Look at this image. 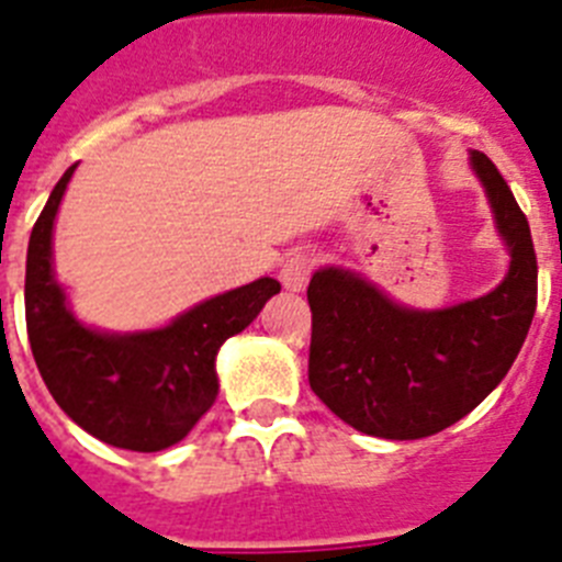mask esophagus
I'll return each mask as SVG.
<instances>
[{"label": "esophagus", "mask_w": 562, "mask_h": 562, "mask_svg": "<svg viewBox=\"0 0 562 562\" xmlns=\"http://www.w3.org/2000/svg\"><path fill=\"white\" fill-rule=\"evenodd\" d=\"M314 262L316 257L311 251H294L285 262H282L280 282L288 288V291H302V288L308 285Z\"/></svg>", "instance_id": "34e87169"}]
</instances>
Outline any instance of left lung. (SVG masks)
Masks as SVG:
<instances>
[{"label": "left lung", "instance_id": "1", "mask_svg": "<svg viewBox=\"0 0 562 562\" xmlns=\"http://www.w3.org/2000/svg\"><path fill=\"white\" fill-rule=\"evenodd\" d=\"M472 169L512 254L495 291L452 308L413 311L345 268L311 277V390L364 436H436L484 402L524 348L538 308L529 221L484 153H472Z\"/></svg>", "mask_w": 562, "mask_h": 562}]
</instances>
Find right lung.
<instances>
[{
  "label": "right lung",
  "instance_id": "add662e5",
  "mask_svg": "<svg viewBox=\"0 0 562 562\" xmlns=\"http://www.w3.org/2000/svg\"><path fill=\"white\" fill-rule=\"evenodd\" d=\"M76 164L61 175L27 243L24 319L33 359L50 396L99 441L158 452L187 438L217 398L214 356L280 294L271 277L200 302L172 325L140 334H101L67 308L53 277V221Z\"/></svg>",
  "mask_w": 562,
  "mask_h": 562
}]
</instances>
